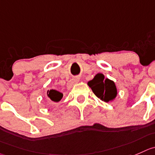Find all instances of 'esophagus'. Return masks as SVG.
<instances>
[{
    "label": "esophagus",
    "instance_id": "esophagus-1",
    "mask_svg": "<svg viewBox=\"0 0 155 155\" xmlns=\"http://www.w3.org/2000/svg\"><path fill=\"white\" fill-rule=\"evenodd\" d=\"M78 81H79V78H77V77L76 78H72L71 80L69 81V83L68 84V88H71L74 84L78 83Z\"/></svg>",
    "mask_w": 155,
    "mask_h": 155
}]
</instances>
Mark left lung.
<instances>
[{
    "mask_svg": "<svg viewBox=\"0 0 155 155\" xmlns=\"http://www.w3.org/2000/svg\"><path fill=\"white\" fill-rule=\"evenodd\" d=\"M94 94L102 101L109 102L116 97L117 91L113 81L104 78L103 74H97L94 79L88 82Z\"/></svg>",
    "mask_w": 155,
    "mask_h": 155,
    "instance_id": "8db88e82",
    "label": "left lung"
}]
</instances>
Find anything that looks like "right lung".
<instances>
[{
    "label": "right lung",
    "instance_id": "right-lung-1",
    "mask_svg": "<svg viewBox=\"0 0 155 155\" xmlns=\"http://www.w3.org/2000/svg\"><path fill=\"white\" fill-rule=\"evenodd\" d=\"M47 94H48V97L53 102H58V101H61L63 97L62 93L55 89H51L50 91H48Z\"/></svg>",
    "mask_w": 155,
    "mask_h": 155
}]
</instances>
